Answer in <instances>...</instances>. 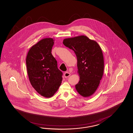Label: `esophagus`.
Returning a JSON list of instances; mask_svg holds the SVG:
<instances>
[{"label":"esophagus","mask_w":133,"mask_h":133,"mask_svg":"<svg viewBox=\"0 0 133 133\" xmlns=\"http://www.w3.org/2000/svg\"><path fill=\"white\" fill-rule=\"evenodd\" d=\"M64 76L65 78H67L70 76V72L67 71V72H65V73L64 74Z\"/></svg>","instance_id":"34e87169"}]
</instances>
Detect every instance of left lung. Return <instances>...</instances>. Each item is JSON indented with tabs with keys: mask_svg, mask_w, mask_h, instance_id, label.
<instances>
[{
	"mask_svg": "<svg viewBox=\"0 0 133 133\" xmlns=\"http://www.w3.org/2000/svg\"><path fill=\"white\" fill-rule=\"evenodd\" d=\"M63 44L76 54L80 80L76 85V91L83 97L95 92L102 78L104 59L102 50L96 42L85 36L66 38Z\"/></svg>",
	"mask_w": 133,
	"mask_h": 133,
	"instance_id": "left-lung-1",
	"label": "left lung"
}]
</instances>
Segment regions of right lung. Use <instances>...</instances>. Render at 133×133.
<instances>
[{
    "mask_svg": "<svg viewBox=\"0 0 133 133\" xmlns=\"http://www.w3.org/2000/svg\"><path fill=\"white\" fill-rule=\"evenodd\" d=\"M54 40L42 39L32 46L26 57L29 80L33 88L42 96L50 98L61 85L63 73L58 69L56 59L51 54Z\"/></svg>",
    "mask_w": 133,
    "mask_h": 133,
    "instance_id": "obj_1",
    "label": "right lung"
}]
</instances>
